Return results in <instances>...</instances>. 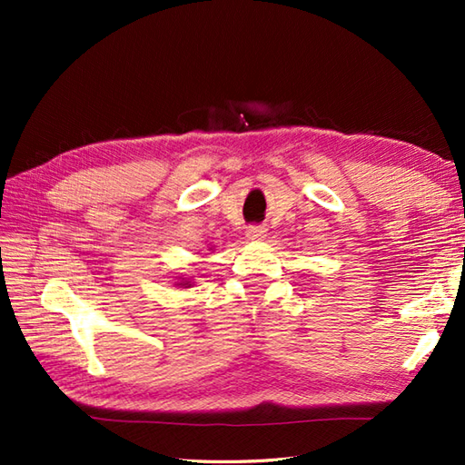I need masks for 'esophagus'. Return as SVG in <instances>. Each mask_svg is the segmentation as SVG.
Segmentation results:
<instances>
[{"label": "esophagus", "instance_id": "esophagus-1", "mask_svg": "<svg viewBox=\"0 0 465 465\" xmlns=\"http://www.w3.org/2000/svg\"><path fill=\"white\" fill-rule=\"evenodd\" d=\"M245 238L252 240V242H260L265 238V227L262 225H252L248 227V232H245Z\"/></svg>", "mask_w": 465, "mask_h": 465}]
</instances>
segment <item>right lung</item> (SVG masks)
Returning <instances> with one entry per match:
<instances>
[{"instance_id": "add662e5", "label": "right lung", "mask_w": 465, "mask_h": 465, "mask_svg": "<svg viewBox=\"0 0 465 465\" xmlns=\"http://www.w3.org/2000/svg\"><path fill=\"white\" fill-rule=\"evenodd\" d=\"M173 285H177V288H192V282L187 278H180V282H175Z\"/></svg>"}]
</instances>
